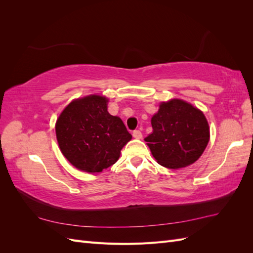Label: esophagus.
I'll list each match as a JSON object with an SVG mask.
<instances>
[{
  "instance_id": "esophagus-1",
  "label": "esophagus",
  "mask_w": 253,
  "mask_h": 253,
  "mask_svg": "<svg viewBox=\"0 0 253 253\" xmlns=\"http://www.w3.org/2000/svg\"><path fill=\"white\" fill-rule=\"evenodd\" d=\"M133 137L136 139H140V138H142V133L139 131V129H135V131L133 132Z\"/></svg>"
}]
</instances>
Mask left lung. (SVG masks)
Segmentation results:
<instances>
[{"mask_svg":"<svg viewBox=\"0 0 253 253\" xmlns=\"http://www.w3.org/2000/svg\"><path fill=\"white\" fill-rule=\"evenodd\" d=\"M153 132L145 137L152 155L169 169L195 163L209 142L205 115L179 99L163 102L151 120Z\"/></svg>","mask_w":253,"mask_h":253,"instance_id":"1","label":"left lung"}]
</instances>
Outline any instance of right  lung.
<instances>
[{"label":"right lung","mask_w":253,"mask_h":253,"mask_svg":"<svg viewBox=\"0 0 253 253\" xmlns=\"http://www.w3.org/2000/svg\"><path fill=\"white\" fill-rule=\"evenodd\" d=\"M106 102L97 95L77 99L57 120L61 152L79 170L95 173L113 166L132 138L122 120L108 112Z\"/></svg>","instance_id":"add662e5"}]
</instances>
